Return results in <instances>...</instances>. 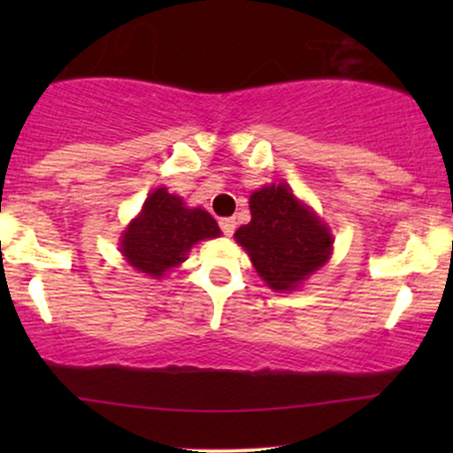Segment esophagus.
<instances>
[{"instance_id": "34e87169", "label": "esophagus", "mask_w": 453, "mask_h": 453, "mask_svg": "<svg viewBox=\"0 0 453 453\" xmlns=\"http://www.w3.org/2000/svg\"><path fill=\"white\" fill-rule=\"evenodd\" d=\"M219 227L226 236H232L234 230H236V221H234L232 217H223V219L219 221Z\"/></svg>"}]
</instances>
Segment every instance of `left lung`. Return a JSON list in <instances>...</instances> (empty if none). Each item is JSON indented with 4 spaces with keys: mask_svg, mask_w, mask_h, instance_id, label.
<instances>
[{
    "mask_svg": "<svg viewBox=\"0 0 453 453\" xmlns=\"http://www.w3.org/2000/svg\"><path fill=\"white\" fill-rule=\"evenodd\" d=\"M251 221L234 234L257 274L274 292H294L332 256L330 230L285 183L249 197Z\"/></svg>",
    "mask_w": 453,
    "mask_h": 453,
    "instance_id": "1",
    "label": "left lung"
}]
</instances>
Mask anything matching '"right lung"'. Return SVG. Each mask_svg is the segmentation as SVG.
<instances>
[{
    "instance_id": "obj_1",
    "label": "right lung",
    "mask_w": 453,
    "mask_h": 453,
    "mask_svg": "<svg viewBox=\"0 0 453 453\" xmlns=\"http://www.w3.org/2000/svg\"><path fill=\"white\" fill-rule=\"evenodd\" d=\"M221 236L219 226L204 209H187L179 196L159 187L149 194L136 219L121 234V253L138 273L161 279L185 262L196 242Z\"/></svg>"
}]
</instances>
